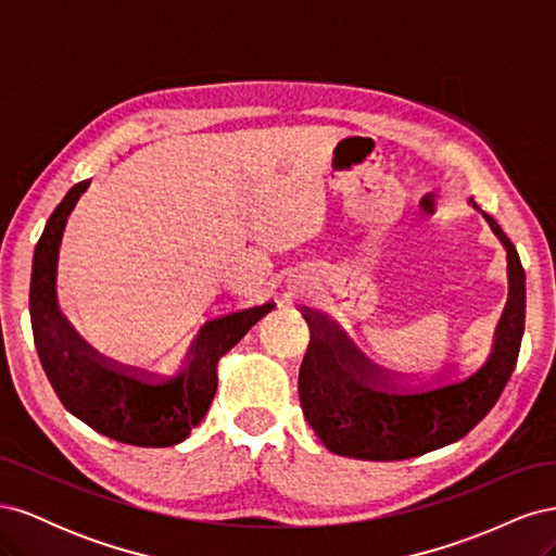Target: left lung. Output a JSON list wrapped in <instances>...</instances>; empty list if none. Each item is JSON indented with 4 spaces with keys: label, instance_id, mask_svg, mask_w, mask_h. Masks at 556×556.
<instances>
[{
    "label": "left lung",
    "instance_id": "1",
    "mask_svg": "<svg viewBox=\"0 0 556 556\" xmlns=\"http://www.w3.org/2000/svg\"><path fill=\"white\" fill-rule=\"evenodd\" d=\"M508 252V301L490 355L459 380L401 387L368 364L325 317L304 313L311 343L299 368V399L311 429L329 452L368 462H396L459 441L492 410L517 364L527 317V278L506 231L484 213Z\"/></svg>",
    "mask_w": 556,
    "mask_h": 556
}]
</instances>
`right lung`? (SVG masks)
<instances>
[{
    "instance_id": "obj_1",
    "label": "right lung",
    "mask_w": 556,
    "mask_h": 556,
    "mask_svg": "<svg viewBox=\"0 0 556 556\" xmlns=\"http://www.w3.org/2000/svg\"><path fill=\"white\" fill-rule=\"evenodd\" d=\"M90 180L66 192L48 217L35 250L29 282L31 331L43 371L62 406L80 422L109 439L139 447H169L190 435L204 419L217 390V362L237 345L274 304L245 308L211 319L197 333L188 362L166 378L143 376L134 368L97 355L58 311L55 274L66 217Z\"/></svg>"
}]
</instances>
